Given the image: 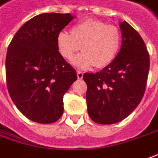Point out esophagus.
I'll use <instances>...</instances> for the list:
<instances>
[{
  "label": "esophagus",
  "instance_id": "obj_1",
  "mask_svg": "<svg viewBox=\"0 0 158 158\" xmlns=\"http://www.w3.org/2000/svg\"><path fill=\"white\" fill-rule=\"evenodd\" d=\"M83 75L84 73H82V72H80V71H77V76H78V79H83Z\"/></svg>",
  "mask_w": 158,
  "mask_h": 158
}]
</instances>
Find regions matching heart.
<instances>
[{
    "label": "heart",
    "mask_w": 158,
    "mask_h": 158,
    "mask_svg": "<svg viewBox=\"0 0 158 158\" xmlns=\"http://www.w3.org/2000/svg\"><path fill=\"white\" fill-rule=\"evenodd\" d=\"M121 34L113 25L101 20L87 19L72 27L71 34L61 31L57 36V48L62 57L71 60L81 48L73 65L80 69L94 65L103 68L115 59L121 45Z\"/></svg>",
    "instance_id": "obj_1"
}]
</instances>
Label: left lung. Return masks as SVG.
I'll use <instances>...</instances> for the list:
<instances>
[{"label":"left lung","mask_w":158,"mask_h":158,"mask_svg":"<svg viewBox=\"0 0 158 158\" xmlns=\"http://www.w3.org/2000/svg\"><path fill=\"white\" fill-rule=\"evenodd\" d=\"M122 46L113 61L96 73H85L88 114L98 124H111L137 108L146 87L150 55L138 32L119 22Z\"/></svg>","instance_id":"left-lung-1"}]
</instances>
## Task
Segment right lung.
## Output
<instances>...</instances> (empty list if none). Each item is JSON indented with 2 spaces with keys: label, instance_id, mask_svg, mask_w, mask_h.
<instances>
[{
  "label": "right lung",
  "instance_id": "1",
  "mask_svg": "<svg viewBox=\"0 0 158 158\" xmlns=\"http://www.w3.org/2000/svg\"><path fill=\"white\" fill-rule=\"evenodd\" d=\"M75 16L44 13L17 31L7 48V90L16 107L40 124L56 122L63 114V96L77 73L57 48V36Z\"/></svg>",
  "mask_w": 158,
  "mask_h": 158
}]
</instances>
